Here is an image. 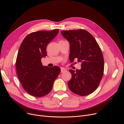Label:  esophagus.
<instances>
[{
    "label": "esophagus",
    "instance_id": "34e87169",
    "mask_svg": "<svg viewBox=\"0 0 124 124\" xmlns=\"http://www.w3.org/2000/svg\"><path fill=\"white\" fill-rule=\"evenodd\" d=\"M66 71V70L65 69H64L63 68H61V73H63L64 72H65Z\"/></svg>",
    "mask_w": 124,
    "mask_h": 124
}]
</instances>
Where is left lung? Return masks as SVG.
<instances>
[{
    "label": "left lung",
    "mask_w": 124,
    "mask_h": 124,
    "mask_svg": "<svg viewBox=\"0 0 124 124\" xmlns=\"http://www.w3.org/2000/svg\"><path fill=\"white\" fill-rule=\"evenodd\" d=\"M70 45V60L75 59L81 63V69L70 70L71 79L68 82L70 90L80 96L93 92L102 78L104 62L100 47L93 36L84 29L61 31Z\"/></svg>",
    "instance_id": "left-lung-1"
}]
</instances>
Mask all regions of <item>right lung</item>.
<instances>
[{
  "label": "right lung",
  "instance_id": "1",
  "mask_svg": "<svg viewBox=\"0 0 124 124\" xmlns=\"http://www.w3.org/2000/svg\"><path fill=\"white\" fill-rule=\"evenodd\" d=\"M59 29L39 31L28 34L23 40L16 58V68L24 89L30 95L40 97L49 94L61 72L57 66H43V57L47 55L46 47L58 35Z\"/></svg>",
  "mask_w": 124,
  "mask_h": 124
}]
</instances>
